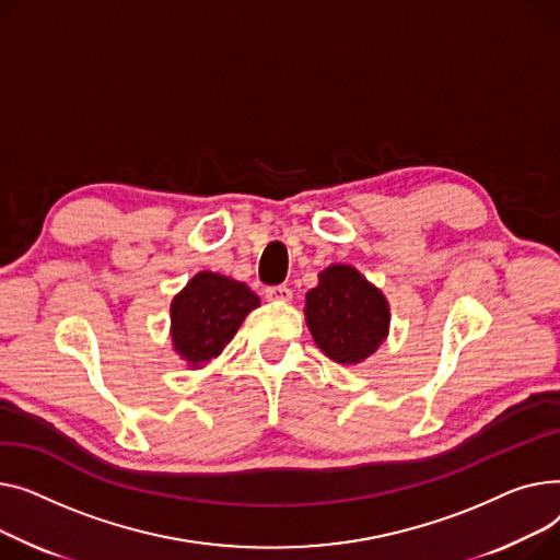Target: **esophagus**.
<instances>
[{
    "label": "esophagus",
    "instance_id": "esophagus-1",
    "mask_svg": "<svg viewBox=\"0 0 560 560\" xmlns=\"http://www.w3.org/2000/svg\"><path fill=\"white\" fill-rule=\"evenodd\" d=\"M267 299H269V301H276V303H287V301H291V289L284 287V284H280V287H269V289H267Z\"/></svg>",
    "mask_w": 560,
    "mask_h": 560
}]
</instances>
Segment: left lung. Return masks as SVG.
Segmentation results:
<instances>
[{"mask_svg":"<svg viewBox=\"0 0 560 560\" xmlns=\"http://www.w3.org/2000/svg\"><path fill=\"white\" fill-rule=\"evenodd\" d=\"M305 318L316 346L337 364H359L386 339L390 310L384 293L350 265L318 273L305 295Z\"/></svg>","mask_w":560,"mask_h":560,"instance_id":"obj_1","label":"left lung"}]
</instances>
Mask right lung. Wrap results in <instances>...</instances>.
Listing matches in <instances>:
<instances>
[{"instance_id": "obj_1", "label": "right lung", "mask_w": 560, "mask_h": 560, "mask_svg": "<svg viewBox=\"0 0 560 560\" xmlns=\"http://www.w3.org/2000/svg\"><path fill=\"white\" fill-rule=\"evenodd\" d=\"M257 305L259 299L244 282L212 271L196 273L172 301L174 350L191 369H201L221 354Z\"/></svg>"}]
</instances>
